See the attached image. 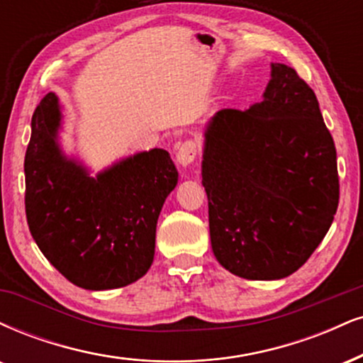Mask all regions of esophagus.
I'll list each match as a JSON object with an SVG mask.
<instances>
[{
  "label": "esophagus",
  "mask_w": 363,
  "mask_h": 363,
  "mask_svg": "<svg viewBox=\"0 0 363 363\" xmlns=\"http://www.w3.org/2000/svg\"><path fill=\"white\" fill-rule=\"evenodd\" d=\"M199 154V145L196 140H186V142L181 143V147H179L177 150V162L182 165V167H186V165H189L191 162H194V159L198 157Z\"/></svg>",
  "instance_id": "1"
}]
</instances>
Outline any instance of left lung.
Masks as SVG:
<instances>
[{
    "label": "left lung",
    "instance_id": "obj_1",
    "mask_svg": "<svg viewBox=\"0 0 363 363\" xmlns=\"http://www.w3.org/2000/svg\"><path fill=\"white\" fill-rule=\"evenodd\" d=\"M203 160L211 247L235 276L274 281L316 250L338 208L336 148L314 91L272 64L264 99L209 121Z\"/></svg>",
    "mask_w": 363,
    "mask_h": 363
}]
</instances>
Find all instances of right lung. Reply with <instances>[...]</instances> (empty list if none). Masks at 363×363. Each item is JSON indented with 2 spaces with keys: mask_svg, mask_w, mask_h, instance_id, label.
Here are the masks:
<instances>
[{
  "mask_svg": "<svg viewBox=\"0 0 363 363\" xmlns=\"http://www.w3.org/2000/svg\"><path fill=\"white\" fill-rule=\"evenodd\" d=\"M54 93L32 116L25 154V213L45 259L77 287L116 289L145 276L160 209L177 184L169 152L154 148L96 177L60 154Z\"/></svg>",
  "mask_w": 363,
  "mask_h": 363,
  "instance_id": "1",
  "label": "right lung"
}]
</instances>
